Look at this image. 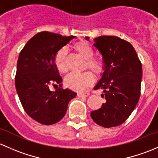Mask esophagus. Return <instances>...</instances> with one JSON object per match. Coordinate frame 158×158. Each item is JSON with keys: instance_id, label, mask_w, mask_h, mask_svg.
<instances>
[{"instance_id": "1", "label": "esophagus", "mask_w": 158, "mask_h": 158, "mask_svg": "<svg viewBox=\"0 0 158 158\" xmlns=\"http://www.w3.org/2000/svg\"><path fill=\"white\" fill-rule=\"evenodd\" d=\"M77 95L79 97H88L89 93V92H78Z\"/></svg>"}]
</instances>
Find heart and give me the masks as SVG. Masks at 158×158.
Segmentation results:
<instances>
[{
  "mask_svg": "<svg viewBox=\"0 0 158 158\" xmlns=\"http://www.w3.org/2000/svg\"><path fill=\"white\" fill-rule=\"evenodd\" d=\"M74 49L85 59V67L89 68L97 75L101 74L104 69V65L99 59L92 57L94 49L88 42L84 40L78 41L73 46ZM54 62L57 69L61 73H66L68 70L66 63V52L64 48L59 49L54 57ZM94 82V76L91 72L85 71L83 73H72L66 76L65 83L69 88L73 90H85Z\"/></svg>",
  "mask_w": 158,
  "mask_h": 158,
  "instance_id": "1",
  "label": "heart"
}]
</instances>
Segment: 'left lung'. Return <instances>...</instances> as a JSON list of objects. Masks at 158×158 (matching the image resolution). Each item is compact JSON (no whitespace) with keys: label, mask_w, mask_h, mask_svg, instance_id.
<instances>
[{"label":"left lung","mask_w":158,"mask_h":158,"mask_svg":"<svg viewBox=\"0 0 158 158\" xmlns=\"http://www.w3.org/2000/svg\"><path fill=\"white\" fill-rule=\"evenodd\" d=\"M89 39L85 36V40ZM94 41L104 63V72L95 89H102V97L106 102L99 109L92 111L91 117L100 126H118L127 120L139 100L141 63L131 44L125 40L101 36Z\"/></svg>","instance_id":"8db88e82"}]
</instances>
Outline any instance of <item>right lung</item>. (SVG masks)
Instances as JSON below:
<instances>
[{
    "instance_id": "right-lung-1",
    "label": "right lung",
    "mask_w": 158,
    "mask_h": 158,
    "mask_svg": "<svg viewBox=\"0 0 158 158\" xmlns=\"http://www.w3.org/2000/svg\"><path fill=\"white\" fill-rule=\"evenodd\" d=\"M75 37L40 32L27 43L19 55L15 76L17 92L27 114L43 125L61 120L69 102L76 96V92L62 88V78L54 62L57 51ZM52 85L57 86L54 92L49 89Z\"/></svg>"
}]
</instances>
